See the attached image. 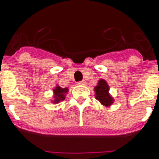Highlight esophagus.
<instances>
[{"mask_svg":"<svg viewBox=\"0 0 159 159\" xmlns=\"http://www.w3.org/2000/svg\"><path fill=\"white\" fill-rule=\"evenodd\" d=\"M79 85H86V81L85 80H82V81H80L78 82Z\"/></svg>","mask_w":159,"mask_h":159,"instance_id":"1","label":"esophagus"}]
</instances>
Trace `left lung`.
Returning a JSON list of instances; mask_svg holds the SVG:
<instances>
[{
    "label": "left lung",
    "instance_id": "obj_1",
    "mask_svg": "<svg viewBox=\"0 0 159 159\" xmlns=\"http://www.w3.org/2000/svg\"><path fill=\"white\" fill-rule=\"evenodd\" d=\"M95 92L96 94L95 98L102 105L108 107L113 103V99L108 93L109 92V87H108L107 84L105 80H100L99 81L98 85L95 88Z\"/></svg>",
    "mask_w": 159,
    "mask_h": 159
}]
</instances>
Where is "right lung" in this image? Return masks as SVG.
I'll use <instances>...</instances> for the list:
<instances>
[{"label": "right lung", "mask_w": 159, "mask_h": 159, "mask_svg": "<svg viewBox=\"0 0 159 159\" xmlns=\"http://www.w3.org/2000/svg\"><path fill=\"white\" fill-rule=\"evenodd\" d=\"M67 92V88H62L57 86L54 89V102H59L65 99V93Z\"/></svg>", "instance_id": "1"}]
</instances>
